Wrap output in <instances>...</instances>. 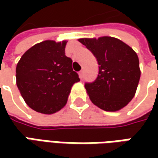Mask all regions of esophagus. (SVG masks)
<instances>
[{
    "instance_id": "esophagus-1",
    "label": "esophagus",
    "mask_w": 158,
    "mask_h": 158,
    "mask_svg": "<svg viewBox=\"0 0 158 158\" xmlns=\"http://www.w3.org/2000/svg\"><path fill=\"white\" fill-rule=\"evenodd\" d=\"M82 76H83V71L81 70V71L79 72V77H80V79H81V80L82 79Z\"/></svg>"
}]
</instances>
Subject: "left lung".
I'll return each instance as SVG.
<instances>
[{
  "instance_id": "left-lung-1",
  "label": "left lung",
  "mask_w": 158,
  "mask_h": 158,
  "mask_svg": "<svg viewBox=\"0 0 158 158\" xmlns=\"http://www.w3.org/2000/svg\"><path fill=\"white\" fill-rule=\"evenodd\" d=\"M98 63V75L84 87L91 102L106 112H116L127 106L135 94L141 71L136 52L112 37L80 39Z\"/></svg>"
}]
</instances>
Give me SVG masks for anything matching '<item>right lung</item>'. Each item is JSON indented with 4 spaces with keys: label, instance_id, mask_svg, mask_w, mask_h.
Segmentation results:
<instances>
[{
    "label": "right lung",
    "instance_id": "right-lung-1",
    "mask_svg": "<svg viewBox=\"0 0 158 158\" xmlns=\"http://www.w3.org/2000/svg\"><path fill=\"white\" fill-rule=\"evenodd\" d=\"M67 41L46 40L23 53L16 65V85L34 111L52 114L63 107L78 74L65 55Z\"/></svg>",
    "mask_w": 158,
    "mask_h": 158
}]
</instances>
